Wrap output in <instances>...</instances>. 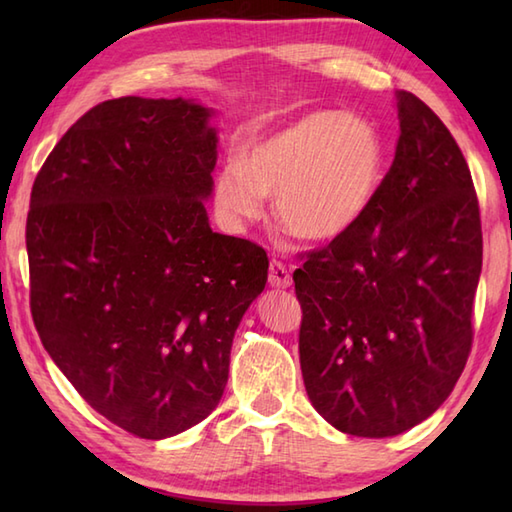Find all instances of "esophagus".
Listing matches in <instances>:
<instances>
[{
  "instance_id": "obj_1",
  "label": "esophagus",
  "mask_w": 512,
  "mask_h": 512,
  "mask_svg": "<svg viewBox=\"0 0 512 512\" xmlns=\"http://www.w3.org/2000/svg\"><path fill=\"white\" fill-rule=\"evenodd\" d=\"M268 284L273 288H290L292 284V277L288 273V268L277 262V259H273L270 262V268H268Z\"/></svg>"
}]
</instances>
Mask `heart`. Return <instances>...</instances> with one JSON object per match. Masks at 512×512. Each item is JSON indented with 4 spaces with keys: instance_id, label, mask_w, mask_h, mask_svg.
<instances>
[{
    "instance_id": "1",
    "label": "heart",
    "mask_w": 512,
    "mask_h": 512,
    "mask_svg": "<svg viewBox=\"0 0 512 512\" xmlns=\"http://www.w3.org/2000/svg\"><path fill=\"white\" fill-rule=\"evenodd\" d=\"M385 169L378 129L363 116L317 110L248 143L224 162L215 206L231 228L257 220L275 195L279 224L310 244L350 235L372 211Z\"/></svg>"
}]
</instances>
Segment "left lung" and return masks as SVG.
<instances>
[{
	"instance_id": "left-lung-1",
	"label": "left lung",
	"mask_w": 512,
	"mask_h": 512,
	"mask_svg": "<svg viewBox=\"0 0 512 512\" xmlns=\"http://www.w3.org/2000/svg\"><path fill=\"white\" fill-rule=\"evenodd\" d=\"M400 136L372 211L297 268L301 374L334 429L391 438L449 398L471 352L480 206L451 132L396 92Z\"/></svg>"
}]
</instances>
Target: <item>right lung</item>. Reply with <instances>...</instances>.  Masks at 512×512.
Returning a JSON list of instances; mask_svg holds the SVG:
<instances>
[{
  "instance_id": "obj_1",
  "label": "right lung",
  "mask_w": 512,
  "mask_h": 512,
  "mask_svg": "<svg viewBox=\"0 0 512 512\" xmlns=\"http://www.w3.org/2000/svg\"><path fill=\"white\" fill-rule=\"evenodd\" d=\"M195 99L105 101L43 162L30 195V308L88 405L165 440L220 402L264 248L213 233L217 127Z\"/></svg>"
}]
</instances>
